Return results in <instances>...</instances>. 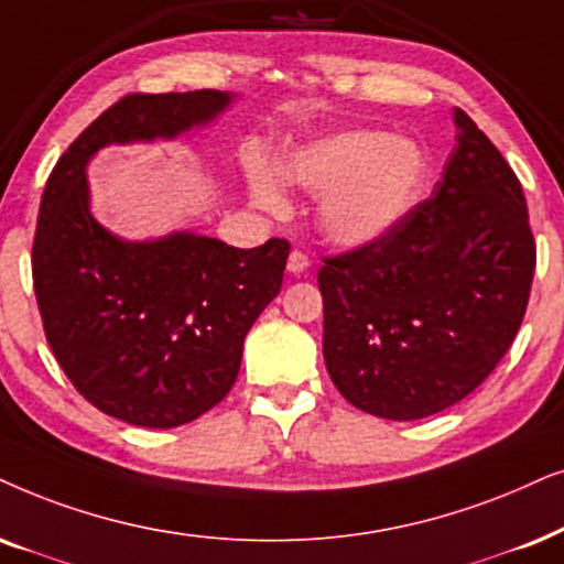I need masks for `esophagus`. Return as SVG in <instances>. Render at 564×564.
<instances>
[{
  "label": "esophagus",
  "mask_w": 564,
  "mask_h": 564,
  "mask_svg": "<svg viewBox=\"0 0 564 564\" xmlns=\"http://www.w3.org/2000/svg\"><path fill=\"white\" fill-rule=\"evenodd\" d=\"M308 267H311V261H308V256H305L303 251H292V253H290V259H288L290 274H303V272H308Z\"/></svg>",
  "instance_id": "obj_1"
}]
</instances>
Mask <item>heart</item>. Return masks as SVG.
<instances>
[{"mask_svg":"<svg viewBox=\"0 0 564 564\" xmlns=\"http://www.w3.org/2000/svg\"><path fill=\"white\" fill-rule=\"evenodd\" d=\"M288 184L321 194L316 219L336 246L362 248L397 230L427 181V155L414 139L376 129L339 131L292 150L280 160ZM251 199L280 215L284 194L276 175L264 165L248 171Z\"/></svg>","mask_w":564,"mask_h":564,"instance_id":"1","label":"heart"}]
</instances>
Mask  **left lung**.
Segmentation results:
<instances>
[{
  "instance_id": "left-lung-1",
  "label": "left lung",
  "mask_w": 564,
  "mask_h": 564,
  "mask_svg": "<svg viewBox=\"0 0 564 564\" xmlns=\"http://www.w3.org/2000/svg\"><path fill=\"white\" fill-rule=\"evenodd\" d=\"M430 199L372 246L324 259V360L349 404L422 420L466 399L521 328L536 243L521 181L460 108Z\"/></svg>"
}]
</instances>
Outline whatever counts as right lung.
I'll return each instance as SVG.
<instances>
[{
    "instance_id": "1",
    "label": "right lung",
    "mask_w": 564,
    "mask_h": 564,
    "mask_svg": "<svg viewBox=\"0 0 564 564\" xmlns=\"http://www.w3.org/2000/svg\"><path fill=\"white\" fill-rule=\"evenodd\" d=\"M236 95H127L58 158L41 196L33 288L43 332L72 386L137 427L186 425L236 383L243 339L282 288L290 243L232 248L175 230L123 240L90 212L87 163L108 144L207 127Z\"/></svg>"
}]
</instances>
